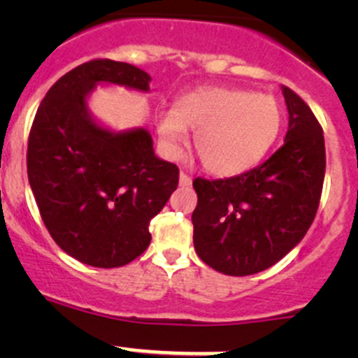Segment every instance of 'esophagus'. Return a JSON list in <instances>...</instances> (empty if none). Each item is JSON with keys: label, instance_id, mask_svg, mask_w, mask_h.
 Wrapping results in <instances>:
<instances>
[{"label": "esophagus", "instance_id": "1", "mask_svg": "<svg viewBox=\"0 0 358 358\" xmlns=\"http://www.w3.org/2000/svg\"><path fill=\"white\" fill-rule=\"evenodd\" d=\"M178 183H180V187H189L190 183H192V178H190L189 175H185V173H180Z\"/></svg>", "mask_w": 358, "mask_h": 358}]
</instances>
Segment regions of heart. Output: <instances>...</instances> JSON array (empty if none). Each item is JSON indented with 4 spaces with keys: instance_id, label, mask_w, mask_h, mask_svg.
<instances>
[{
    "instance_id": "1",
    "label": "heart",
    "mask_w": 358,
    "mask_h": 358,
    "mask_svg": "<svg viewBox=\"0 0 358 358\" xmlns=\"http://www.w3.org/2000/svg\"><path fill=\"white\" fill-rule=\"evenodd\" d=\"M282 126V107L272 95L243 88L209 86L187 93L175 109L161 112L156 133L162 152L175 159L194 129V147L216 176H234L252 168Z\"/></svg>"
}]
</instances>
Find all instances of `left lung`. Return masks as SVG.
Instances as JSON below:
<instances>
[{
    "label": "left lung",
    "instance_id": "8db88e82",
    "mask_svg": "<svg viewBox=\"0 0 358 358\" xmlns=\"http://www.w3.org/2000/svg\"><path fill=\"white\" fill-rule=\"evenodd\" d=\"M289 126L262 166L225 180H194V248L227 275H251L287 255L315 218L326 173L324 133L310 107L280 86Z\"/></svg>",
    "mask_w": 358,
    "mask_h": 358
}]
</instances>
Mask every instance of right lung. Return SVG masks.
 I'll return each mask as SVG.
<instances>
[{
	"mask_svg": "<svg viewBox=\"0 0 358 358\" xmlns=\"http://www.w3.org/2000/svg\"><path fill=\"white\" fill-rule=\"evenodd\" d=\"M150 76L114 60L69 71L43 99L27 145V176L60 249L78 262L114 268L150 244L149 223L178 187L176 164L154 152L145 128L115 131L92 114L99 86L149 93Z\"/></svg>",
	"mask_w": 358,
	"mask_h": 358,
	"instance_id": "1",
	"label": "right lung"
}]
</instances>
